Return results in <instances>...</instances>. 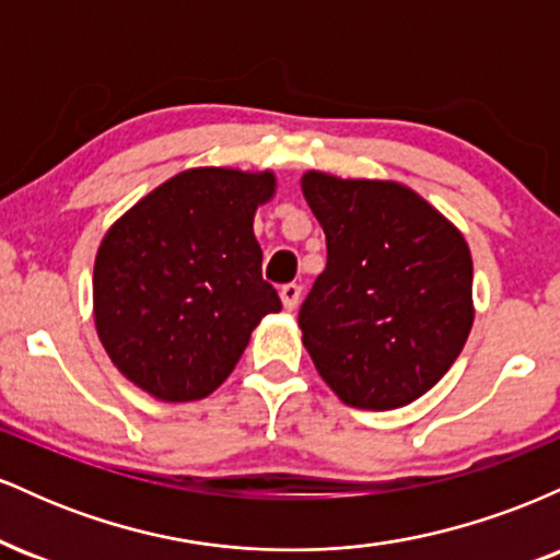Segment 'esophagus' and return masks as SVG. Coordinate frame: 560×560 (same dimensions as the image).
Masks as SVG:
<instances>
[{"instance_id":"34e87169","label":"esophagus","mask_w":560,"mask_h":560,"mask_svg":"<svg viewBox=\"0 0 560 560\" xmlns=\"http://www.w3.org/2000/svg\"><path fill=\"white\" fill-rule=\"evenodd\" d=\"M279 294H281V302H284L287 311H294L300 298H302V287L300 284H284V287H281Z\"/></svg>"}]
</instances>
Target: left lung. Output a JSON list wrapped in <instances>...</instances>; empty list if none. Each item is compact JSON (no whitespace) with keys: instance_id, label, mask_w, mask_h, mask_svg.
Returning a JSON list of instances; mask_svg holds the SVG:
<instances>
[{"instance_id":"left-lung-1","label":"left lung","mask_w":560,"mask_h":560,"mask_svg":"<svg viewBox=\"0 0 560 560\" xmlns=\"http://www.w3.org/2000/svg\"><path fill=\"white\" fill-rule=\"evenodd\" d=\"M300 184L326 234V268L300 307L320 378L361 410L419 400L474 324L464 234L397 182L307 171Z\"/></svg>"}]
</instances>
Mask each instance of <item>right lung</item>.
Listing matches in <instances>:
<instances>
[{
    "label": "right lung",
    "instance_id": "add662e5",
    "mask_svg": "<svg viewBox=\"0 0 560 560\" xmlns=\"http://www.w3.org/2000/svg\"><path fill=\"white\" fill-rule=\"evenodd\" d=\"M273 191L271 171L189 168L113 223L94 260V324L128 382L165 402L202 400L281 311L253 231Z\"/></svg>",
    "mask_w": 560,
    "mask_h": 560
}]
</instances>
